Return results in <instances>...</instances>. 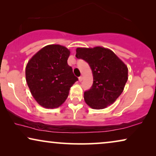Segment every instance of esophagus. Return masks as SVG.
<instances>
[{
  "label": "esophagus",
  "mask_w": 156,
  "mask_h": 156,
  "mask_svg": "<svg viewBox=\"0 0 156 156\" xmlns=\"http://www.w3.org/2000/svg\"><path fill=\"white\" fill-rule=\"evenodd\" d=\"M82 80H83V76H80V77H79V81H80V82H82Z\"/></svg>",
  "instance_id": "esophagus-1"
}]
</instances>
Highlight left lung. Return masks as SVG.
Masks as SVG:
<instances>
[{"instance_id": "obj_1", "label": "left lung", "mask_w": 156, "mask_h": 156, "mask_svg": "<svg viewBox=\"0 0 156 156\" xmlns=\"http://www.w3.org/2000/svg\"><path fill=\"white\" fill-rule=\"evenodd\" d=\"M76 57L89 64L93 74L91 89L84 91V101L94 109L112 104L123 92L128 80L127 66L109 49L102 47L76 48Z\"/></svg>"}]
</instances>
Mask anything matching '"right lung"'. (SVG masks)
<instances>
[{
  "label": "right lung",
  "mask_w": 156,
  "mask_h": 156,
  "mask_svg": "<svg viewBox=\"0 0 156 156\" xmlns=\"http://www.w3.org/2000/svg\"><path fill=\"white\" fill-rule=\"evenodd\" d=\"M69 55L70 51L65 47L50 44L38 51L27 62V84L40 106L47 108L59 107L78 80L67 64Z\"/></svg>",
  "instance_id": "right-lung-1"
}]
</instances>
